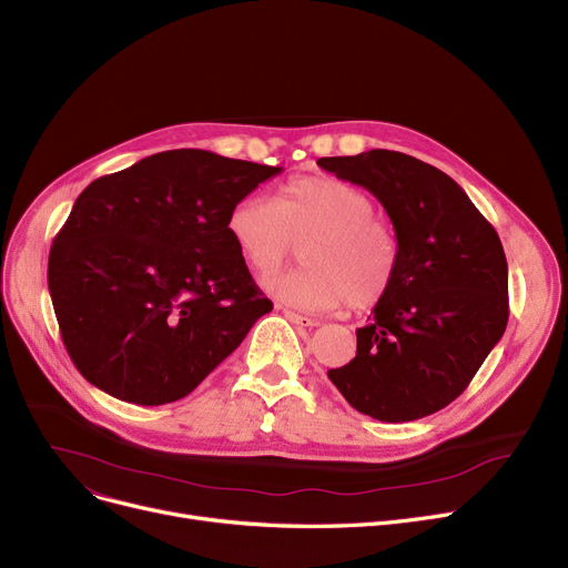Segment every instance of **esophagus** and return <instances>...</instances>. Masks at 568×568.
<instances>
[{
	"label": "esophagus",
	"mask_w": 568,
	"mask_h": 568,
	"mask_svg": "<svg viewBox=\"0 0 568 568\" xmlns=\"http://www.w3.org/2000/svg\"><path fill=\"white\" fill-rule=\"evenodd\" d=\"M283 315H285L292 324H296V326H308V329H313V326L320 324V320H315V317H308V315H302V313H294V311H287V308H283Z\"/></svg>",
	"instance_id": "34e87169"
}]
</instances>
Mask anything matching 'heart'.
<instances>
[{
  "instance_id": "b5f03b06",
  "label": "heart",
  "mask_w": 568,
  "mask_h": 568,
  "mask_svg": "<svg viewBox=\"0 0 568 568\" xmlns=\"http://www.w3.org/2000/svg\"><path fill=\"white\" fill-rule=\"evenodd\" d=\"M227 234L257 274H272L304 244L306 266L268 276L276 300L313 311L347 302L379 304L392 290L400 248L394 225L375 214L373 197L332 174L292 176L274 195L242 197L227 214Z\"/></svg>"
}]
</instances>
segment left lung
I'll return each instance as SVG.
<instances>
[{
  "label": "left lung",
  "instance_id": "1",
  "mask_svg": "<svg viewBox=\"0 0 568 568\" xmlns=\"http://www.w3.org/2000/svg\"><path fill=\"white\" fill-rule=\"evenodd\" d=\"M317 165L371 191L400 248L392 290L356 329V356L326 375L373 419H424L467 389L504 336L509 266L499 236L449 174L414 156L371 149Z\"/></svg>",
  "mask_w": 568,
  "mask_h": 568
}]
</instances>
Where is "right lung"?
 Here are the masks:
<instances>
[{
  "mask_svg": "<svg viewBox=\"0 0 568 568\" xmlns=\"http://www.w3.org/2000/svg\"><path fill=\"white\" fill-rule=\"evenodd\" d=\"M281 168L172 149L99 176L48 260V290L80 375L135 405L189 396L274 308L227 214Z\"/></svg>",
  "mask_w": 568,
  "mask_h": 568,
  "instance_id": "add662e5",
  "label": "right lung"
}]
</instances>
